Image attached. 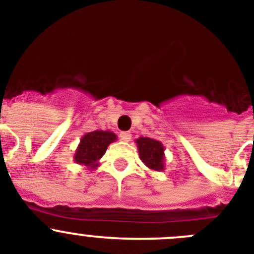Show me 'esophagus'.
Wrapping results in <instances>:
<instances>
[{"label": "esophagus", "mask_w": 254, "mask_h": 254, "mask_svg": "<svg viewBox=\"0 0 254 254\" xmlns=\"http://www.w3.org/2000/svg\"><path fill=\"white\" fill-rule=\"evenodd\" d=\"M120 139H122L123 141H129L130 139H131V134H130L129 131H123L122 134H120Z\"/></svg>", "instance_id": "obj_1"}]
</instances>
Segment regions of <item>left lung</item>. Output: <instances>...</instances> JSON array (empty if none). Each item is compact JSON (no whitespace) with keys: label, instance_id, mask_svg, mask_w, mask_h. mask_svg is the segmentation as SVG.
<instances>
[{"label":"left lung","instance_id":"left-lung-1","mask_svg":"<svg viewBox=\"0 0 254 254\" xmlns=\"http://www.w3.org/2000/svg\"><path fill=\"white\" fill-rule=\"evenodd\" d=\"M135 143L138 147L139 158L149 170L157 171V172L164 171L166 157H164V147L161 141L147 138V136L145 138L140 136L136 139Z\"/></svg>","mask_w":254,"mask_h":254}]
</instances>
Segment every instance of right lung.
<instances>
[{
    "mask_svg": "<svg viewBox=\"0 0 254 254\" xmlns=\"http://www.w3.org/2000/svg\"><path fill=\"white\" fill-rule=\"evenodd\" d=\"M116 139V134L110 130H95L86 132L79 140L78 147L73 155V161L88 170H95L100 166L99 161L106 153L107 147Z\"/></svg>",
    "mask_w": 254,
    "mask_h": 254,
    "instance_id": "obj_1",
    "label": "right lung"
}]
</instances>
